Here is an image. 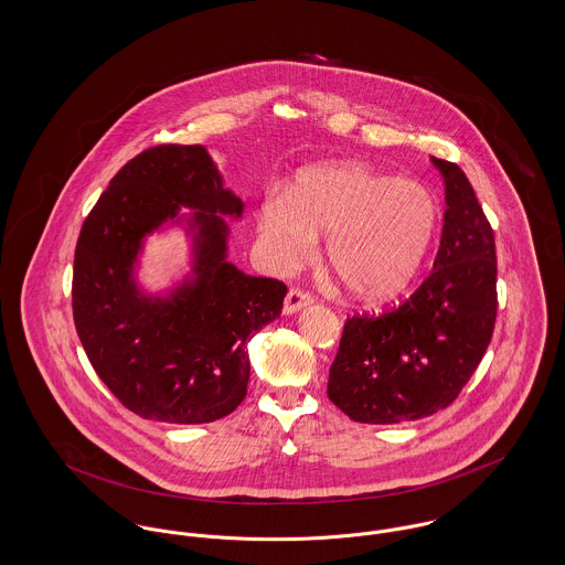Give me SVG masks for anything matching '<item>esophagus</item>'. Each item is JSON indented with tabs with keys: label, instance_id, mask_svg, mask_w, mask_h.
I'll return each instance as SVG.
<instances>
[{
	"label": "esophagus",
	"instance_id": "esophagus-1",
	"mask_svg": "<svg viewBox=\"0 0 565 565\" xmlns=\"http://www.w3.org/2000/svg\"><path fill=\"white\" fill-rule=\"evenodd\" d=\"M309 302H311V297L305 295L302 290H290L286 295V299H284V313L292 316V313H297L300 309H305Z\"/></svg>",
	"mask_w": 565,
	"mask_h": 565
}]
</instances>
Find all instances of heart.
Wrapping results in <instances>:
<instances>
[{
  "label": "heart",
  "mask_w": 565,
  "mask_h": 565,
  "mask_svg": "<svg viewBox=\"0 0 565 565\" xmlns=\"http://www.w3.org/2000/svg\"><path fill=\"white\" fill-rule=\"evenodd\" d=\"M437 202L412 179L361 162L302 168L286 196L258 211V236L279 273L307 265L327 236L324 263L363 305L397 299L416 279L437 231Z\"/></svg>",
  "instance_id": "obj_1"
}]
</instances>
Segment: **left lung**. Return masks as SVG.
I'll list each match as a JSON object with an SVG mask.
<instances>
[{
  "label": "left lung",
  "instance_id": "obj_1",
  "mask_svg": "<svg viewBox=\"0 0 565 565\" xmlns=\"http://www.w3.org/2000/svg\"><path fill=\"white\" fill-rule=\"evenodd\" d=\"M444 177L439 252L420 288L380 318L345 322L329 398L356 423L397 425L448 407L480 365L495 329V236L463 170Z\"/></svg>",
  "mask_w": 565,
  "mask_h": 565
}]
</instances>
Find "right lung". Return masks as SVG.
<instances>
[{
	"instance_id": "right-lung-1",
	"label": "right lung",
	"mask_w": 565,
	"mask_h": 565,
	"mask_svg": "<svg viewBox=\"0 0 565 565\" xmlns=\"http://www.w3.org/2000/svg\"><path fill=\"white\" fill-rule=\"evenodd\" d=\"M243 211L206 147L162 145L115 174L81 228L76 332L102 382L140 418L204 425L245 398L247 343L279 318L288 288L228 263L225 217ZM170 227L189 236L191 270L151 294L137 281L143 245Z\"/></svg>"
}]
</instances>
